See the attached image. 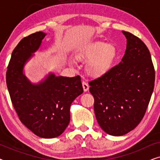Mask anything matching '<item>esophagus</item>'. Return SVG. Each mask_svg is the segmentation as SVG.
I'll use <instances>...</instances> for the list:
<instances>
[{"mask_svg":"<svg viewBox=\"0 0 160 160\" xmlns=\"http://www.w3.org/2000/svg\"><path fill=\"white\" fill-rule=\"evenodd\" d=\"M82 87H83V89H84V92L88 91L89 87V85L87 84V83L86 82H84V81H83L82 82Z\"/></svg>","mask_w":160,"mask_h":160,"instance_id":"34e87169","label":"esophagus"}]
</instances>
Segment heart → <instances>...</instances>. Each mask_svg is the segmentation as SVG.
I'll return each mask as SVG.
<instances>
[{
    "mask_svg": "<svg viewBox=\"0 0 160 160\" xmlns=\"http://www.w3.org/2000/svg\"><path fill=\"white\" fill-rule=\"evenodd\" d=\"M117 57V49L113 44L97 41L76 54L79 60H89L85 70L92 78L104 76L111 69Z\"/></svg>",
    "mask_w": 160,
    "mask_h": 160,
    "instance_id": "1",
    "label": "heart"
}]
</instances>
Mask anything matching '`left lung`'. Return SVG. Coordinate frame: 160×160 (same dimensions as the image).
<instances>
[{
  "label": "left lung",
  "instance_id": "8db88e82",
  "mask_svg": "<svg viewBox=\"0 0 160 160\" xmlns=\"http://www.w3.org/2000/svg\"><path fill=\"white\" fill-rule=\"evenodd\" d=\"M122 33L127 48L122 62L89 82L98 124L113 136L125 135L138 125L149 103L155 80L152 57L145 43L130 32Z\"/></svg>",
  "mask_w": 160,
  "mask_h": 160
}]
</instances>
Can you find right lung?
<instances>
[{"mask_svg":"<svg viewBox=\"0 0 160 160\" xmlns=\"http://www.w3.org/2000/svg\"><path fill=\"white\" fill-rule=\"evenodd\" d=\"M45 32L22 39L13 51L6 71V84L20 121L37 136L53 138L64 132L70 122L72 102L83 93L81 77L56 76L49 73L33 84L24 68L40 48Z\"/></svg>","mask_w":160,"mask_h":160,"instance_id":"1","label":"right lung"}]
</instances>
